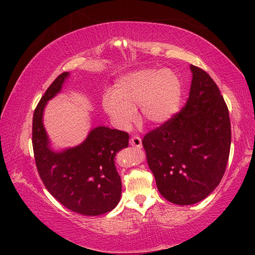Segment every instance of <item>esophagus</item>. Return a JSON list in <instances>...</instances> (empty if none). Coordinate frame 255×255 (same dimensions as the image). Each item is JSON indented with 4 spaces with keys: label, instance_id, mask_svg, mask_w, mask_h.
<instances>
[{
    "label": "esophagus",
    "instance_id": "obj_1",
    "mask_svg": "<svg viewBox=\"0 0 255 255\" xmlns=\"http://www.w3.org/2000/svg\"><path fill=\"white\" fill-rule=\"evenodd\" d=\"M129 143H130L132 147L141 148V138L139 136H132L130 140H129Z\"/></svg>",
    "mask_w": 255,
    "mask_h": 255
}]
</instances>
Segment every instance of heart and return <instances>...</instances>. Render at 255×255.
<instances>
[{
	"instance_id": "obj_1",
	"label": "heart",
	"mask_w": 255,
	"mask_h": 255,
	"mask_svg": "<svg viewBox=\"0 0 255 255\" xmlns=\"http://www.w3.org/2000/svg\"><path fill=\"white\" fill-rule=\"evenodd\" d=\"M181 99L182 85L173 72L143 68L120 76L112 92L105 94L102 105L118 127L128 128L138 106L141 119L163 124L178 112Z\"/></svg>"
}]
</instances>
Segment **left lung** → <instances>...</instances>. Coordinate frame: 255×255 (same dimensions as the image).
<instances>
[{"instance_id":"obj_1","label":"left lung","mask_w":255,"mask_h":255,"mask_svg":"<svg viewBox=\"0 0 255 255\" xmlns=\"http://www.w3.org/2000/svg\"><path fill=\"white\" fill-rule=\"evenodd\" d=\"M185 106L146 133V159L161 195L175 205L208 197L225 173L231 149L230 114L208 73L195 65Z\"/></svg>"}]
</instances>
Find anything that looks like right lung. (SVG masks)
<instances>
[{"instance_id": "obj_1", "label": "right lung", "mask_w": 255, "mask_h": 255, "mask_svg": "<svg viewBox=\"0 0 255 255\" xmlns=\"http://www.w3.org/2000/svg\"><path fill=\"white\" fill-rule=\"evenodd\" d=\"M68 73H62L47 89L33 112L32 146L40 179L56 200L85 216L111 211L122 196V179L115 156L128 147L126 131L99 126L75 147L54 152L42 124L45 106L60 90Z\"/></svg>"}]
</instances>
